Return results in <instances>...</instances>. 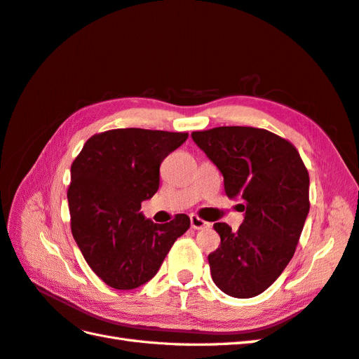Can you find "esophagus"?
Returning <instances> with one entry per match:
<instances>
[{
    "instance_id": "esophagus-1",
    "label": "esophagus",
    "mask_w": 359,
    "mask_h": 359,
    "mask_svg": "<svg viewBox=\"0 0 359 359\" xmlns=\"http://www.w3.org/2000/svg\"><path fill=\"white\" fill-rule=\"evenodd\" d=\"M190 225H191V229H195V230H204V229H208L210 222H205V221L201 219V217L191 215L190 216Z\"/></svg>"
}]
</instances>
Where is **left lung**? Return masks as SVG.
Instances as JSON below:
<instances>
[{
    "instance_id": "left-lung-1",
    "label": "left lung",
    "mask_w": 359,
    "mask_h": 359,
    "mask_svg": "<svg viewBox=\"0 0 359 359\" xmlns=\"http://www.w3.org/2000/svg\"><path fill=\"white\" fill-rule=\"evenodd\" d=\"M191 138L224 177L230 199H241L238 231L213 226L221 245L208 255L213 282L226 295L264 292L292 259L309 213V173L295 147L266 129L219 126Z\"/></svg>"
}]
</instances>
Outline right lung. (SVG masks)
I'll return each mask as SVG.
<instances>
[{"label":"right lung","instance_id":"add662e5","mask_svg":"<svg viewBox=\"0 0 359 359\" xmlns=\"http://www.w3.org/2000/svg\"><path fill=\"white\" fill-rule=\"evenodd\" d=\"M187 133L112 129L93 135L72 164V233L86 264L114 290H135L160 269L190 219L154 224L140 212L160 187V165Z\"/></svg>","mask_w":359,"mask_h":359}]
</instances>
